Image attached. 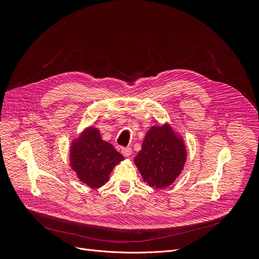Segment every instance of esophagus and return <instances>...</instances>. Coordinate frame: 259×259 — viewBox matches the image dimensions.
I'll use <instances>...</instances> for the list:
<instances>
[{"instance_id":"1","label":"esophagus","mask_w":259,"mask_h":259,"mask_svg":"<svg viewBox=\"0 0 259 259\" xmlns=\"http://www.w3.org/2000/svg\"><path fill=\"white\" fill-rule=\"evenodd\" d=\"M122 154H123V156L124 157H126V158H128L130 155H131V153H132V149L130 146H128V147H124V149H122Z\"/></svg>"}]
</instances>
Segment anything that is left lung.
<instances>
[{"label":"left lung","instance_id":"obj_1","mask_svg":"<svg viewBox=\"0 0 259 259\" xmlns=\"http://www.w3.org/2000/svg\"><path fill=\"white\" fill-rule=\"evenodd\" d=\"M187 161L183 137L165 123L147 130L134 158L142 179L151 188L165 189L176 180Z\"/></svg>","mask_w":259,"mask_h":259}]
</instances>
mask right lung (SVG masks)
I'll use <instances>...</instances> for the list:
<instances>
[{
    "label": "right lung",
    "instance_id": "add662e5",
    "mask_svg": "<svg viewBox=\"0 0 259 259\" xmlns=\"http://www.w3.org/2000/svg\"><path fill=\"white\" fill-rule=\"evenodd\" d=\"M124 157L112 143L101 138L96 127L90 126L70 143L69 165L77 177L87 187L96 190L108 181L115 166Z\"/></svg>",
    "mask_w": 259,
    "mask_h": 259
}]
</instances>
